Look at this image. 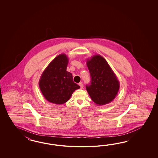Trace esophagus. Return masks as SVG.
Instances as JSON below:
<instances>
[{"label":"esophagus","mask_w":158,"mask_h":158,"mask_svg":"<svg viewBox=\"0 0 158 158\" xmlns=\"http://www.w3.org/2000/svg\"><path fill=\"white\" fill-rule=\"evenodd\" d=\"M79 85L80 86V87H81V89H83V83L82 82H80L79 83Z\"/></svg>","instance_id":"34e87169"}]
</instances>
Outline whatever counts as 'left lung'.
Instances as JSON below:
<instances>
[{
  "label": "left lung",
  "instance_id": "1",
  "mask_svg": "<svg viewBox=\"0 0 158 158\" xmlns=\"http://www.w3.org/2000/svg\"><path fill=\"white\" fill-rule=\"evenodd\" d=\"M91 77L90 85L86 86L91 100L96 105H104L115 99L119 89V81L105 58L94 55L87 60Z\"/></svg>",
  "mask_w": 158,
  "mask_h": 158
}]
</instances>
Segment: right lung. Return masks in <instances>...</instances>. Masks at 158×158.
Listing matches in <instances>:
<instances>
[{
    "instance_id": "add662e5",
    "label": "right lung",
    "mask_w": 158,
    "mask_h": 158,
    "mask_svg": "<svg viewBox=\"0 0 158 158\" xmlns=\"http://www.w3.org/2000/svg\"><path fill=\"white\" fill-rule=\"evenodd\" d=\"M68 58L61 54L44 69L39 81L44 97L51 103L63 104L69 100L72 93L80 88L73 81L71 73L67 71Z\"/></svg>"
}]
</instances>
